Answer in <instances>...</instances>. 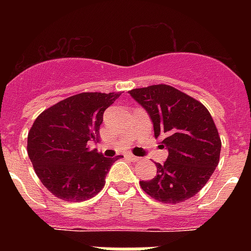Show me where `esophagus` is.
<instances>
[{"mask_svg": "<svg viewBox=\"0 0 251 251\" xmlns=\"http://www.w3.org/2000/svg\"><path fill=\"white\" fill-rule=\"evenodd\" d=\"M125 156H126V159H127V160H130V161H138V160H139V157L134 156L133 153H126Z\"/></svg>", "mask_w": 251, "mask_h": 251, "instance_id": "1", "label": "esophagus"}]
</instances>
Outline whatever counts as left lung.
Returning <instances> with one entry per match:
<instances>
[{
    "mask_svg": "<svg viewBox=\"0 0 251 251\" xmlns=\"http://www.w3.org/2000/svg\"><path fill=\"white\" fill-rule=\"evenodd\" d=\"M147 112L155 138L168 149L164 164L156 163L155 178L141 181L142 190L163 203L194 197L210 179L220 160L222 141L202 102L168 84L129 91Z\"/></svg>",
    "mask_w": 251,
    "mask_h": 251,
    "instance_id": "8db88e82",
    "label": "left lung"
}]
</instances>
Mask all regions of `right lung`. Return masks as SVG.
I'll list each match as a JSON object with an SVG mask.
<instances>
[{"instance_id":"right-lung-1","label":"right lung","mask_w":251,"mask_h":251,"mask_svg":"<svg viewBox=\"0 0 251 251\" xmlns=\"http://www.w3.org/2000/svg\"><path fill=\"white\" fill-rule=\"evenodd\" d=\"M120 92H82L41 112L31 126L27 152L41 183L57 198L83 202L105 185L118 157H104L88 147L99 141L102 113Z\"/></svg>"}]
</instances>
